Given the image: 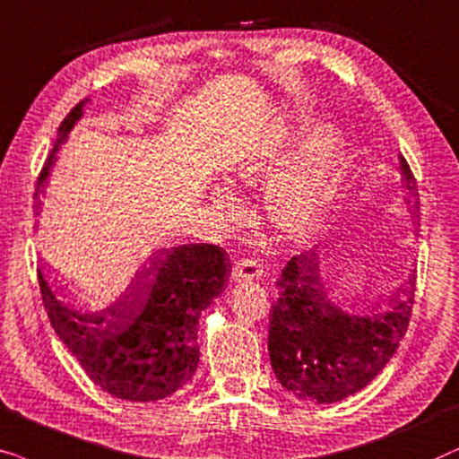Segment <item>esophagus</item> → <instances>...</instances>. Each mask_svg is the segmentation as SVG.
Listing matches in <instances>:
<instances>
[{"label": "esophagus", "instance_id": "esophagus-1", "mask_svg": "<svg viewBox=\"0 0 459 459\" xmlns=\"http://www.w3.org/2000/svg\"><path fill=\"white\" fill-rule=\"evenodd\" d=\"M260 264L249 255H241L233 262V271H230V277L233 281H252L260 277Z\"/></svg>", "mask_w": 459, "mask_h": 459}]
</instances>
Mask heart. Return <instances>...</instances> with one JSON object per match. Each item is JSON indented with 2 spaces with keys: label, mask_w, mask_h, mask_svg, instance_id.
I'll list each match as a JSON object with an SVG mask.
<instances>
[{
  "label": "heart",
  "mask_w": 459,
  "mask_h": 459,
  "mask_svg": "<svg viewBox=\"0 0 459 459\" xmlns=\"http://www.w3.org/2000/svg\"><path fill=\"white\" fill-rule=\"evenodd\" d=\"M340 161V143L332 130L310 136L300 151V157L291 168L274 182L268 195V213L274 224L287 233H302L319 216L323 205L332 193L335 169ZM279 157L274 152L246 163L239 169V178L246 182L262 180L273 174ZM220 204L226 205V195H218Z\"/></svg>",
  "instance_id": "b5f03b06"
}]
</instances>
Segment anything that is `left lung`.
Masks as SVG:
<instances>
[{
	"label": "left lung",
	"mask_w": 459,
	"mask_h": 459,
	"mask_svg": "<svg viewBox=\"0 0 459 459\" xmlns=\"http://www.w3.org/2000/svg\"><path fill=\"white\" fill-rule=\"evenodd\" d=\"M407 201L418 195L407 159L401 155ZM415 213V207H411ZM403 300L386 313L352 316L323 291L316 254L293 255L277 279L271 304L268 352L281 386L304 401L335 403L368 386L386 368L407 332L413 313V277L403 285Z\"/></svg>",
	"instance_id": "obj_1"
}]
</instances>
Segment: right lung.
Wrapping results in <instances>:
<instances>
[{"mask_svg":"<svg viewBox=\"0 0 459 459\" xmlns=\"http://www.w3.org/2000/svg\"><path fill=\"white\" fill-rule=\"evenodd\" d=\"M79 115L82 105L60 124L39 172L38 195ZM229 271V254L212 243L159 249L130 290L102 308L75 307L41 268L38 281L54 332L90 380L117 399L146 403L166 399L193 377L201 310L222 291Z\"/></svg>","mask_w":459,"mask_h":459,"instance_id":"right-lung-1","label":"right lung"}]
</instances>
